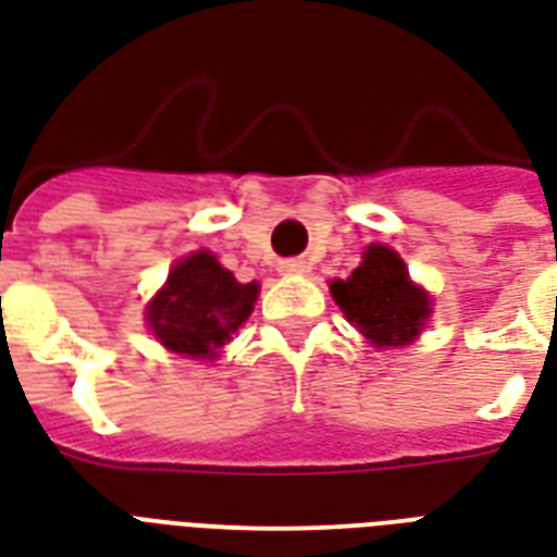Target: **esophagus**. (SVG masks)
Masks as SVG:
<instances>
[{
  "label": "esophagus",
  "instance_id": "obj_1",
  "mask_svg": "<svg viewBox=\"0 0 557 557\" xmlns=\"http://www.w3.org/2000/svg\"><path fill=\"white\" fill-rule=\"evenodd\" d=\"M278 270H282V273H287V275H294V273H305V261H282L278 263Z\"/></svg>",
  "mask_w": 557,
  "mask_h": 557
}]
</instances>
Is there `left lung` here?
I'll list each match as a JSON object with an SVG mask.
<instances>
[{"label": "left lung", "instance_id": "left-lung-1", "mask_svg": "<svg viewBox=\"0 0 557 557\" xmlns=\"http://www.w3.org/2000/svg\"><path fill=\"white\" fill-rule=\"evenodd\" d=\"M334 302L346 320L375 346H405L429 320V294L408 278V270L391 246H370L363 263L346 282H332Z\"/></svg>", "mask_w": 557, "mask_h": 557}]
</instances>
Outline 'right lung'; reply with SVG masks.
I'll return each instance as SVG.
<instances>
[{
  "mask_svg": "<svg viewBox=\"0 0 557 557\" xmlns=\"http://www.w3.org/2000/svg\"><path fill=\"white\" fill-rule=\"evenodd\" d=\"M255 299L258 284H240L214 255L196 252L175 263L146 317L166 349L190 358H214L249 320Z\"/></svg>",
  "mask_w": 557,
  "mask_h": 557,
  "instance_id": "1",
  "label": "right lung"
}]
</instances>
